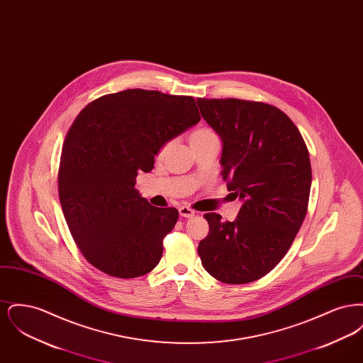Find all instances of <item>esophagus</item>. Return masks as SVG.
<instances>
[{
	"instance_id": "34e87169",
	"label": "esophagus",
	"mask_w": 363,
	"mask_h": 363,
	"mask_svg": "<svg viewBox=\"0 0 363 363\" xmlns=\"http://www.w3.org/2000/svg\"><path fill=\"white\" fill-rule=\"evenodd\" d=\"M179 215L182 216V218H193L194 216V211L189 207H185V206H182V207H179Z\"/></svg>"
}]
</instances>
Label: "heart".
Listing matches in <instances>:
<instances>
[{
    "label": "heart",
    "instance_id": "1",
    "mask_svg": "<svg viewBox=\"0 0 363 363\" xmlns=\"http://www.w3.org/2000/svg\"><path fill=\"white\" fill-rule=\"evenodd\" d=\"M219 140L218 138V135H216V132L212 129V128H208V126H200V128H197V129H194L191 133H190L189 141L190 144H191V147H197V145H200V144H204V143H207V141H211V140ZM169 143H164L160 148H159V151H157V157H162V156L166 154V151L169 150Z\"/></svg>",
    "mask_w": 363,
    "mask_h": 363
}]
</instances>
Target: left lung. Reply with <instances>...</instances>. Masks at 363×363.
Masks as SVG:
<instances>
[{"instance_id": "8db88e82", "label": "left lung", "mask_w": 363, "mask_h": 363, "mask_svg": "<svg viewBox=\"0 0 363 363\" xmlns=\"http://www.w3.org/2000/svg\"><path fill=\"white\" fill-rule=\"evenodd\" d=\"M201 116L223 141V179L243 204L234 222L206 213L199 256L211 277L245 284L271 272L289 252L308 212L311 166L305 140L275 106L199 98Z\"/></svg>"}]
</instances>
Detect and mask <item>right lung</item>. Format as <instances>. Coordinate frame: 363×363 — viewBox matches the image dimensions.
Here are the masks:
<instances>
[{
  "instance_id": "add662e5",
  "label": "right lung",
  "mask_w": 363,
  "mask_h": 363,
  "mask_svg": "<svg viewBox=\"0 0 363 363\" xmlns=\"http://www.w3.org/2000/svg\"><path fill=\"white\" fill-rule=\"evenodd\" d=\"M200 118L193 96L140 88L104 95L79 113L62 145L58 196L73 240L95 268L132 279L157 265L178 211L151 206L135 189L136 177Z\"/></svg>"
}]
</instances>
